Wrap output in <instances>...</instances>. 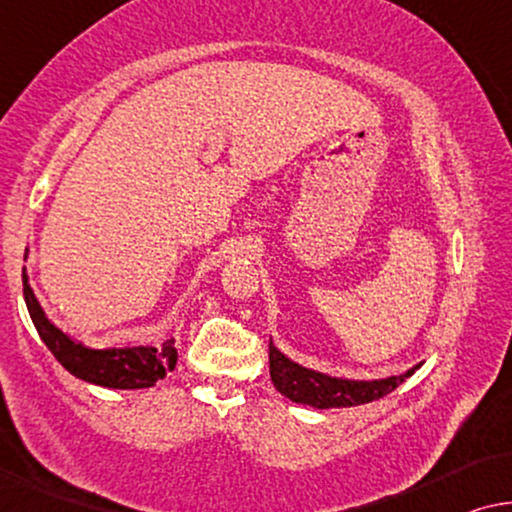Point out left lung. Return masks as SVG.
Listing matches in <instances>:
<instances>
[{"label": "left lung", "mask_w": 512, "mask_h": 512, "mask_svg": "<svg viewBox=\"0 0 512 512\" xmlns=\"http://www.w3.org/2000/svg\"><path fill=\"white\" fill-rule=\"evenodd\" d=\"M269 371L273 387L294 403H306L315 408H345L383 399L385 394L397 390L408 376H413L415 369L383 380L331 378L290 362L276 345L269 343Z\"/></svg>", "instance_id": "left-lung-1"}]
</instances>
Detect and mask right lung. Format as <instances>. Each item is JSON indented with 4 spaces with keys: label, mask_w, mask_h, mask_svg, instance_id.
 Segmentation results:
<instances>
[{
    "label": "right lung",
    "mask_w": 512,
    "mask_h": 512,
    "mask_svg": "<svg viewBox=\"0 0 512 512\" xmlns=\"http://www.w3.org/2000/svg\"><path fill=\"white\" fill-rule=\"evenodd\" d=\"M23 294L27 311L37 327L41 341L48 345L53 357L76 378L88 383L113 387V390H141L155 385L157 380L174 371L178 352L174 338H169L162 348H111L92 350L76 343L74 338L62 334L46 315H43L37 297H34L27 273L23 269Z\"/></svg>",
    "instance_id": "obj_1"
}]
</instances>
